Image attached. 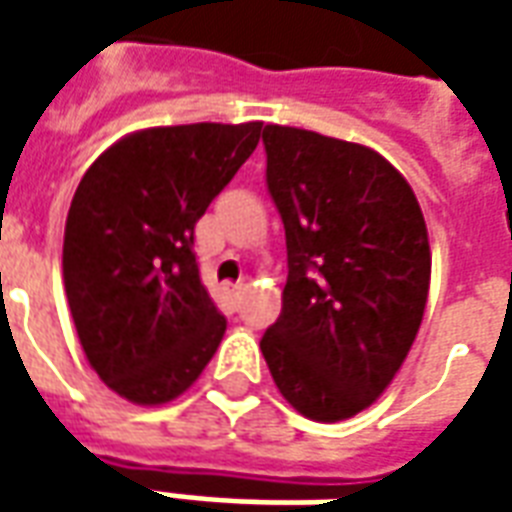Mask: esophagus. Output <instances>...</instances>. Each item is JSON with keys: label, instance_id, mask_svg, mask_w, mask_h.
<instances>
[{"label": "esophagus", "instance_id": "obj_1", "mask_svg": "<svg viewBox=\"0 0 512 512\" xmlns=\"http://www.w3.org/2000/svg\"><path fill=\"white\" fill-rule=\"evenodd\" d=\"M246 290L244 282H224V293L230 296V299H241V293Z\"/></svg>", "mask_w": 512, "mask_h": 512}]
</instances>
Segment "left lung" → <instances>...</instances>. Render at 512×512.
Returning <instances> with one entry per match:
<instances>
[{
  "mask_svg": "<svg viewBox=\"0 0 512 512\" xmlns=\"http://www.w3.org/2000/svg\"><path fill=\"white\" fill-rule=\"evenodd\" d=\"M263 145L288 282L260 351L299 414L340 422L376 403L417 337L430 288L425 216L370 147L290 126L263 128Z\"/></svg>",
  "mask_w": 512,
  "mask_h": 512,
  "instance_id": "left-lung-1",
  "label": "left lung"
}]
</instances>
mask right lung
<instances>
[{
    "label": "right lung",
    "mask_w": 512,
    "mask_h": 512,
    "mask_svg": "<svg viewBox=\"0 0 512 512\" xmlns=\"http://www.w3.org/2000/svg\"><path fill=\"white\" fill-rule=\"evenodd\" d=\"M263 123L134 131L73 194L62 279L84 356L112 392L161 406L189 389L227 321L200 282L194 224L260 142Z\"/></svg>",
    "instance_id": "obj_1"
}]
</instances>
